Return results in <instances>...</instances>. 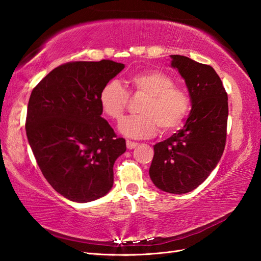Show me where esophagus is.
<instances>
[{
  "label": "esophagus",
  "mask_w": 261,
  "mask_h": 261,
  "mask_svg": "<svg viewBox=\"0 0 261 261\" xmlns=\"http://www.w3.org/2000/svg\"><path fill=\"white\" fill-rule=\"evenodd\" d=\"M138 146V142L131 141V140H126V148L127 149H135Z\"/></svg>",
  "instance_id": "1"
}]
</instances>
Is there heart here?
<instances>
[{"mask_svg": "<svg viewBox=\"0 0 261 261\" xmlns=\"http://www.w3.org/2000/svg\"><path fill=\"white\" fill-rule=\"evenodd\" d=\"M129 92L145 96L138 109L140 114L127 116L119 124L122 135L142 139L157 134L173 132L182 124L191 111V97L181 87L175 86L173 77L158 69H148L126 80ZM129 94L118 81H110L99 91L98 103L103 114L120 120L126 109Z\"/></svg>", "mask_w": 261, "mask_h": 261, "instance_id": "1", "label": "heart"}]
</instances>
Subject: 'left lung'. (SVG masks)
Returning <instances> with one entry per match:
<instances>
[{
  "mask_svg": "<svg viewBox=\"0 0 261 261\" xmlns=\"http://www.w3.org/2000/svg\"><path fill=\"white\" fill-rule=\"evenodd\" d=\"M170 58L185 80L192 110L182 129L153 146L149 175L159 190L185 194L207 178L224 151L228 94L211 66L179 55Z\"/></svg>",
  "mask_w": 261,
  "mask_h": 261,
  "instance_id": "obj_1",
  "label": "left lung"
}]
</instances>
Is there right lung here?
Listing matches in <instances>:
<instances>
[{
  "label": "right lung",
  "mask_w": 261,
  "mask_h": 261,
  "mask_svg": "<svg viewBox=\"0 0 261 261\" xmlns=\"http://www.w3.org/2000/svg\"><path fill=\"white\" fill-rule=\"evenodd\" d=\"M123 68L108 59L60 65L30 95L28 141L47 181L73 202L95 201L113 186V165L125 140L101 116L98 95Z\"/></svg>",
  "instance_id": "obj_1"
}]
</instances>
